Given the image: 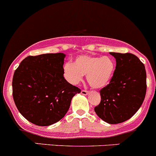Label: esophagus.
<instances>
[{
    "instance_id": "esophagus-1",
    "label": "esophagus",
    "mask_w": 156,
    "mask_h": 156,
    "mask_svg": "<svg viewBox=\"0 0 156 156\" xmlns=\"http://www.w3.org/2000/svg\"><path fill=\"white\" fill-rule=\"evenodd\" d=\"M81 93L83 94V95H87V94H88V93L89 92H88V91H86V90H81Z\"/></svg>"
}]
</instances>
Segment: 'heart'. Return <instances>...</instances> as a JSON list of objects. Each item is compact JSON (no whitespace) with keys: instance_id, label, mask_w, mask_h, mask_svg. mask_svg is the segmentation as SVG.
Here are the masks:
<instances>
[{"instance_id":"obj_1","label":"heart","mask_w":156,"mask_h":156,"mask_svg":"<svg viewBox=\"0 0 156 156\" xmlns=\"http://www.w3.org/2000/svg\"><path fill=\"white\" fill-rule=\"evenodd\" d=\"M115 70V63L109 56L95 57L81 55L74 63L68 62L64 65L65 78L72 85H78L87 75L89 85L94 88H102L109 84Z\"/></svg>"}]
</instances>
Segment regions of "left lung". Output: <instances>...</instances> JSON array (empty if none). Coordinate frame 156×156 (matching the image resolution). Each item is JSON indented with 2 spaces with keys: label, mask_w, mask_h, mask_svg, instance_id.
I'll use <instances>...</instances> for the list:
<instances>
[{
  "label": "left lung",
  "mask_w": 156,
  "mask_h": 156,
  "mask_svg": "<svg viewBox=\"0 0 156 156\" xmlns=\"http://www.w3.org/2000/svg\"><path fill=\"white\" fill-rule=\"evenodd\" d=\"M110 55L115 58V70L110 83L100 91L101 102L94 112L107 123L119 124L132 118L143 103L146 71L135 55L115 52Z\"/></svg>",
  "instance_id": "obj_1"
}]
</instances>
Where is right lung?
Returning a JSON list of instances; mask_svg holds the SVG:
<instances>
[{
    "label": "right lung",
    "mask_w": 156,
    "mask_h": 156,
    "mask_svg": "<svg viewBox=\"0 0 156 156\" xmlns=\"http://www.w3.org/2000/svg\"><path fill=\"white\" fill-rule=\"evenodd\" d=\"M63 53L28 56L14 71L13 98L27 121L48 126L60 121L81 90L64 78Z\"/></svg>",
    "instance_id": "add662e5"
}]
</instances>
